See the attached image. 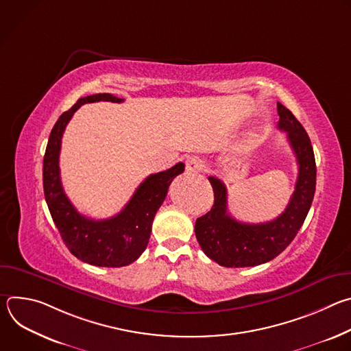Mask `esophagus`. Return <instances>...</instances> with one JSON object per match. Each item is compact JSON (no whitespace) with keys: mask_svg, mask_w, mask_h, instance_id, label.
<instances>
[{"mask_svg":"<svg viewBox=\"0 0 351 351\" xmlns=\"http://www.w3.org/2000/svg\"><path fill=\"white\" fill-rule=\"evenodd\" d=\"M184 165H186V171L189 173H197V172H202L203 168H204V162L203 160L199 157H195V156H191V157H187L186 161H184Z\"/></svg>","mask_w":351,"mask_h":351,"instance_id":"1","label":"esophagus"}]
</instances>
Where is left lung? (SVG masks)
<instances>
[{
	"mask_svg": "<svg viewBox=\"0 0 351 351\" xmlns=\"http://www.w3.org/2000/svg\"><path fill=\"white\" fill-rule=\"evenodd\" d=\"M279 130L287 133L298 165V176L286 210L264 223H244L228 213V193L222 180L208 176L214 206L197 218L194 232L207 257L226 268L256 267L278 257L302 228L315 193L317 167L310 137L295 117L278 103Z\"/></svg>",
	"mask_w": 351,
	"mask_h": 351,
	"instance_id": "1",
	"label": "left lung"
}]
</instances>
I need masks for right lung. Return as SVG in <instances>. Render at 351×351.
I'll use <instances>...</instances> for the list:
<instances>
[{"label":"right lung","mask_w":351,"mask_h":351,"mask_svg":"<svg viewBox=\"0 0 351 351\" xmlns=\"http://www.w3.org/2000/svg\"><path fill=\"white\" fill-rule=\"evenodd\" d=\"M122 103L112 94H93L79 98L64 112L49 134L43 161L45 202L56 226L69 252L83 263L95 267H125L136 261L145 250L154 217L164 203L169 184L184 171V164L149 175L136 189L125 208L112 218L95 221L79 214L66 197L60 176V152L64 130L73 114L87 103Z\"/></svg>","instance_id":"right-lung-1"}]
</instances>
